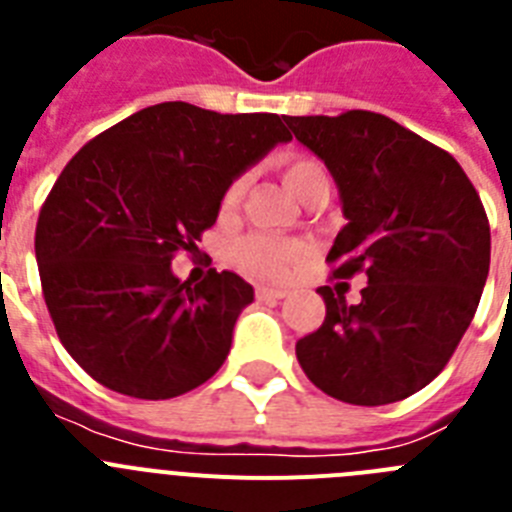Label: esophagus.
I'll list each match as a JSON object with an SVG mask.
<instances>
[{"label": "esophagus", "mask_w": 512, "mask_h": 512, "mask_svg": "<svg viewBox=\"0 0 512 512\" xmlns=\"http://www.w3.org/2000/svg\"><path fill=\"white\" fill-rule=\"evenodd\" d=\"M256 297H259V300H284V297H287V289L259 284V287H256Z\"/></svg>", "instance_id": "34e87169"}]
</instances>
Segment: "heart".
Returning a JSON list of instances; mask_svg holds the SVG:
<instances>
[{
  "mask_svg": "<svg viewBox=\"0 0 512 512\" xmlns=\"http://www.w3.org/2000/svg\"><path fill=\"white\" fill-rule=\"evenodd\" d=\"M279 174H282V182L287 187V192L292 197H297L300 202H307L315 187L328 182V174H325L323 164H318L315 158L297 156V153H289V156L279 158ZM243 192H246V179L238 176L225 187L223 197H220V210L233 212L241 202ZM305 248L295 241H282V238H271V235H246L233 246V259L235 264L241 266L243 271L253 274V277L264 279H279L287 274V269L295 261L302 259Z\"/></svg>",
  "mask_w": 512,
  "mask_h": 512,
  "instance_id": "heart-1",
  "label": "heart"
}]
</instances>
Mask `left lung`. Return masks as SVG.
Here are the masks:
<instances>
[{
	"label": "left lung",
	"instance_id": "1",
	"mask_svg": "<svg viewBox=\"0 0 512 512\" xmlns=\"http://www.w3.org/2000/svg\"><path fill=\"white\" fill-rule=\"evenodd\" d=\"M284 122L338 184L348 223L328 253L333 277H366L356 305L318 289L325 320L297 341V361L341 402L405 400L441 374L477 312L490 271L482 200L451 153L390 117L348 110Z\"/></svg>",
	"mask_w": 512,
	"mask_h": 512
}]
</instances>
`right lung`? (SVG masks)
<instances>
[{"label": "right lung", "mask_w": 512, "mask_h": 512, "mask_svg": "<svg viewBox=\"0 0 512 512\" xmlns=\"http://www.w3.org/2000/svg\"><path fill=\"white\" fill-rule=\"evenodd\" d=\"M287 140L271 112L161 102L71 158L40 207L35 259L58 338L89 377L169 400L223 366L253 287L215 269L182 282L171 259L197 251L225 187Z\"/></svg>", "instance_id": "add662e5"}]
</instances>
